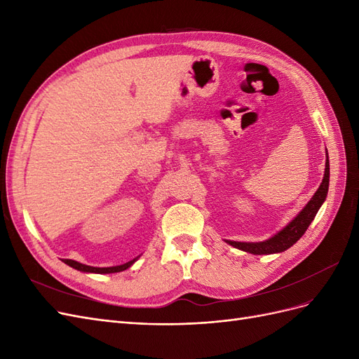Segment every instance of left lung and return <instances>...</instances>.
<instances>
[{"instance_id": "left-lung-1", "label": "left lung", "mask_w": 359, "mask_h": 359, "mask_svg": "<svg viewBox=\"0 0 359 359\" xmlns=\"http://www.w3.org/2000/svg\"><path fill=\"white\" fill-rule=\"evenodd\" d=\"M330 187V160L327 153V163H325V173L323 180L320 182L319 189L313 194V198L309 201V203L304 206L302 211L293 219L286 227H283L278 233L271 236L266 241L260 243H238V241H226L235 248H240L243 252L252 253V255H273V253H281L295 244L299 238L306 233L309 229L310 223L314 220L322 203L327 199Z\"/></svg>"}]
</instances>
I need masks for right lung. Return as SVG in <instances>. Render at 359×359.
Returning <instances> with one entry per match:
<instances>
[{"instance_id":"1","label":"right lung","mask_w":359,"mask_h":359,"mask_svg":"<svg viewBox=\"0 0 359 359\" xmlns=\"http://www.w3.org/2000/svg\"><path fill=\"white\" fill-rule=\"evenodd\" d=\"M137 259V257H136ZM136 259L130 260V262L127 264H123V265H118V266H107V268H97V266H90V265H83V264H79L76 262V260H72V259H64V264H67L69 266L78 269V271H82V273H95V274H111V273H119V271H124L127 268L132 266Z\"/></svg>"}]
</instances>
